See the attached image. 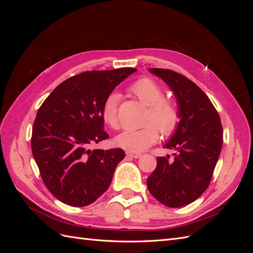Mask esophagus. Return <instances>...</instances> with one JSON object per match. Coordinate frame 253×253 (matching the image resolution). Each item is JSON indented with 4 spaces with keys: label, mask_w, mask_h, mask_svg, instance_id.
Returning a JSON list of instances; mask_svg holds the SVG:
<instances>
[{
    "label": "esophagus",
    "mask_w": 253,
    "mask_h": 253,
    "mask_svg": "<svg viewBox=\"0 0 253 253\" xmlns=\"http://www.w3.org/2000/svg\"><path fill=\"white\" fill-rule=\"evenodd\" d=\"M126 154L129 157H133V158H139L141 157V154H139V153H134V152H126Z\"/></svg>",
    "instance_id": "esophagus-1"
}]
</instances>
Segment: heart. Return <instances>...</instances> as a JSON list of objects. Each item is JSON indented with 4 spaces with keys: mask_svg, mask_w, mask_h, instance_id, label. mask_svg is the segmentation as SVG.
I'll use <instances>...</instances> for the list:
<instances>
[{
    "mask_svg": "<svg viewBox=\"0 0 253 253\" xmlns=\"http://www.w3.org/2000/svg\"><path fill=\"white\" fill-rule=\"evenodd\" d=\"M129 90L140 102L149 106L145 115V124L148 125L140 128H126L116 136L115 143L129 152H142L158 140V128L164 135H170L175 131L179 122V111L173 100L163 98V88L152 79L137 80ZM119 99L118 93H111L102 105V118L112 128L119 127Z\"/></svg>",
    "mask_w": 253,
    "mask_h": 253,
    "instance_id": "heart-1",
    "label": "heart"
}]
</instances>
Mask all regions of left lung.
I'll return each instance as SVG.
<instances>
[{
  "label": "left lung",
  "instance_id": "1",
  "mask_svg": "<svg viewBox=\"0 0 253 253\" xmlns=\"http://www.w3.org/2000/svg\"><path fill=\"white\" fill-rule=\"evenodd\" d=\"M171 88L177 102L179 122L164 148L174 150L157 157L156 169L147 179V186L158 202L170 208H179L196 201L208 188L223 144L218 113L210 99L194 82L178 73L150 68Z\"/></svg>",
  "mask_w": 253,
  "mask_h": 253
}]
</instances>
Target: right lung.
<instances>
[{
  "instance_id": "1",
  "label": "right lung",
  "mask_w": 253,
  "mask_h": 253,
  "mask_svg": "<svg viewBox=\"0 0 253 253\" xmlns=\"http://www.w3.org/2000/svg\"><path fill=\"white\" fill-rule=\"evenodd\" d=\"M136 71L81 73L59 84L40 106L32 151L45 186L60 202L84 207L109 188L125 151L89 147L109 138L101 113L104 100Z\"/></svg>"
}]
</instances>
